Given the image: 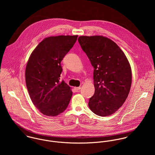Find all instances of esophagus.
<instances>
[{"label": "esophagus", "instance_id": "34e87169", "mask_svg": "<svg viewBox=\"0 0 155 155\" xmlns=\"http://www.w3.org/2000/svg\"><path fill=\"white\" fill-rule=\"evenodd\" d=\"M81 88L80 87H74V90H75V91H76V92H77V91H78L79 89H81Z\"/></svg>", "mask_w": 155, "mask_h": 155}]
</instances>
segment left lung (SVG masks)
<instances>
[{"instance_id": "1", "label": "left lung", "mask_w": 155, "mask_h": 155, "mask_svg": "<svg viewBox=\"0 0 155 155\" xmlns=\"http://www.w3.org/2000/svg\"><path fill=\"white\" fill-rule=\"evenodd\" d=\"M78 42L94 67L95 93L88 106L100 116L113 114L129 94L132 71L129 61L115 42L103 36H81Z\"/></svg>"}]
</instances>
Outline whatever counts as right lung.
<instances>
[{
	"label": "right lung",
	"instance_id": "right-lung-1",
	"mask_svg": "<svg viewBox=\"0 0 155 155\" xmlns=\"http://www.w3.org/2000/svg\"><path fill=\"white\" fill-rule=\"evenodd\" d=\"M77 38L78 35L46 38L29 57L25 71L27 88L33 104L44 115L60 114L71 100V88L60 81L61 62Z\"/></svg>",
	"mask_w": 155,
	"mask_h": 155
}]
</instances>
